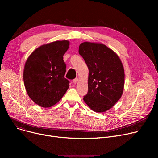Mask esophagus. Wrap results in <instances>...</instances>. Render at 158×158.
Returning <instances> with one entry per match:
<instances>
[{
  "label": "esophagus",
  "instance_id": "obj_1",
  "mask_svg": "<svg viewBox=\"0 0 158 158\" xmlns=\"http://www.w3.org/2000/svg\"><path fill=\"white\" fill-rule=\"evenodd\" d=\"M77 81H78V78H75V79L73 80V82L74 84H76Z\"/></svg>",
  "mask_w": 158,
  "mask_h": 158
}]
</instances>
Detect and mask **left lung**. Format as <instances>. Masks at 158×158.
Returning a JSON list of instances; mask_svg holds the SVG:
<instances>
[{
  "label": "left lung",
  "mask_w": 158,
  "mask_h": 158,
  "mask_svg": "<svg viewBox=\"0 0 158 158\" xmlns=\"http://www.w3.org/2000/svg\"><path fill=\"white\" fill-rule=\"evenodd\" d=\"M79 53L89 69L88 91L84 101L95 112L110 110L123 90L125 75L119 57L105 45L91 42L82 43Z\"/></svg>",
  "instance_id": "left-lung-1"
}]
</instances>
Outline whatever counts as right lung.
Wrapping results in <instances>:
<instances>
[{"mask_svg": "<svg viewBox=\"0 0 158 158\" xmlns=\"http://www.w3.org/2000/svg\"><path fill=\"white\" fill-rule=\"evenodd\" d=\"M69 41H56L41 45L29 56L24 66L23 82L29 97L36 104L49 107L59 102L69 88L64 77L63 55Z\"/></svg>", "mask_w": 158, "mask_h": 158, "instance_id": "add662e5", "label": "right lung"}]
</instances>
